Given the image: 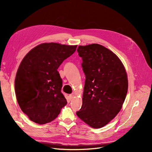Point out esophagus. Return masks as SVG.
I'll use <instances>...</instances> for the list:
<instances>
[{
    "instance_id": "1",
    "label": "esophagus",
    "mask_w": 152,
    "mask_h": 152,
    "mask_svg": "<svg viewBox=\"0 0 152 152\" xmlns=\"http://www.w3.org/2000/svg\"><path fill=\"white\" fill-rule=\"evenodd\" d=\"M73 96H74V95H73V94H70L69 96V99H72L73 98Z\"/></svg>"
}]
</instances>
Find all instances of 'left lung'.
Segmentation results:
<instances>
[{
  "instance_id": "obj_1",
  "label": "left lung",
  "mask_w": 152,
  "mask_h": 152,
  "mask_svg": "<svg viewBox=\"0 0 152 152\" xmlns=\"http://www.w3.org/2000/svg\"><path fill=\"white\" fill-rule=\"evenodd\" d=\"M86 76L83 104L77 116L93 128H102L119 113L128 91L125 67L118 56L98 44L79 46Z\"/></svg>"
}]
</instances>
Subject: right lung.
Masks as SVG:
<instances>
[{"instance_id": "obj_1", "label": "right lung", "mask_w": 152, "mask_h": 152, "mask_svg": "<svg viewBox=\"0 0 152 152\" xmlns=\"http://www.w3.org/2000/svg\"><path fill=\"white\" fill-rule=\"evenodd\" d=\"M76 48V45L42 43L21 61L15 80V95L20 109L31 121L40 125L52 121L67 104L57 69Z\"/></svg>"}]
</instances>
